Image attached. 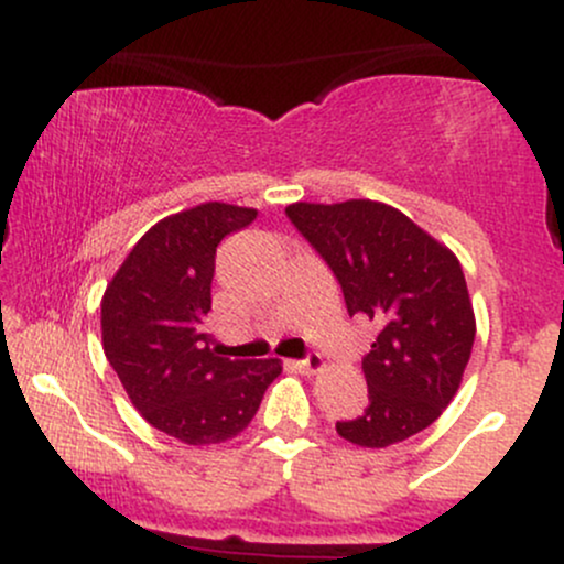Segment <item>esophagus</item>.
Returning <instances> with one entry per match:
<instances>
[{"label":"esophagus","mask_w":564,"mask_h":564,"mask_svg":"<svg viewBox=\"0 0 564 564\" xmlns=\"http://www.w3.org/2000/svg\"><path fill=\"white\" fill-rule=\"evenodd\" d=\"M294 368L300 373H307V377H315V373H321L323 368H326V364H323L321 355H310L307 360H296Z\"/></svg>","instance_id":"obj_1"}]
</instances>
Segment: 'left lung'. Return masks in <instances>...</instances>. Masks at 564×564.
<instances>
[{"mask_svg": "<svg viewBox=\"0 0 564 564\" xmlns=\"http://www.w3.org/2000/svg\"><path fill=\"white\" fill-rule=\"evenodd\" d=\"M286 215L334 270L347 313L379 326L364 358L368 408L336 422L339 437L387 448L426 430L456 398L475 345L458 257L381 200H296Z\"/></svg>", "mask_w": 564, "mask_h": 564, "instance_id": "left-lung-1", "label": "left lung"}]
</instances>
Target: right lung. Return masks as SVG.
Instances as JSON below:
<instances>
[{
  "label": "right lung",
  "instance_id": "1",
  "mask_svg": "<svg viewBox=\"0 0 564 564\" xmlns=\"http://www.w3.org/2000/svg\"><path fill=\"white\" fill-rule=\"evenodd\" d=\"M257 209L206 200L159 219L100 302L102 352L140 416L185 445H217L254 419L281 360H230L204 334L217 243Z\"/></svg>",
  "mask_w": 564,
  "mask_h": 564
}]
</instances>
